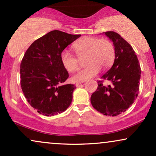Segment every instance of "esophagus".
Returning <instances> with one entry per match:
<instances>
[{
    "label": "esophagus",
    "mask_w": 156,
    "mask_h": 156,
    "mask_svg": "<svg viewBox=\"0 0 156 156\" xmlns=\"http://www.w3.org/2000/svg\"><path fill=\"white\" fill-rule=\"evenodd\" d=\"M83 83V82H78V83H76V87H79V86H80V83Z\"/></svg>",
    "instance_id": "1"
}]
</instances>
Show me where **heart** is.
I'll return each instance as SVG.
<instances>
[{
	"instance_id": "b5f03b06",
	"label": "heart",
	"mask_w": 156,
	"mask_h": 156,
	"mask_svg": "<svg viewBox=\"0 0 156 156\" xmlns=\"http://www.w3.org/2000/svg\"><path fill=\"white\" fill-rule=\"evenodd\" d=\"M73 48L79 58L87 56L85 63L88 65L73 76L72 80L76 82L84 81L95 76L101 67H110L115 58L114 45L107 39L85 36L78 39ZM60 60L67 72H76L79 68V59L67 51L62 52Z\"/></svg>"
}]
</instances>
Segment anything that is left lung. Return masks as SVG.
Wrapping results in <instances>:
<instances>
[{
    "instance_id": "left-lung-1",
    "label": "left lung",
    "mask_w": 156,
    "mask_h": 156,
    "mask_svg": "<svg viewBox=\"0 0 156 156\" xmlns=\"http://www.w3.org/2000/svg\"><path fill=\"white\" fill-rule=\"evenodd\" d=\"M113 42L115 58L111 69L101 78L112 82L111 87L98 81V87L91 96V103L98 112L106 116L119 115L134 103L139 94L141 68L133 48L114 31L104 32Z\"/></svg>"
}]
</instances>
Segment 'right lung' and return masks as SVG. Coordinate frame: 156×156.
Segmentation results:
<instances>
[{
    "label": "right lung",
    "instance_id": "add662e5",
    "mask_svg": "<svg viewBox=\"0 0 156 156\" xmlns=\"http://www.w3.org/2000/svg\"><path fill=\"white\" fill-rule=\"evenodd\" d=\"M81 35L58 30L37 39L20 64V84L30 105L41 114L53 116L67 110L76 88L64 83L69 77L60 60L62 52Z\"/></svg>",
    "mask_w": 156,
    "mask_h": 156
}]
</instances>
